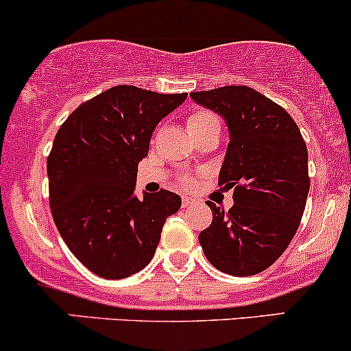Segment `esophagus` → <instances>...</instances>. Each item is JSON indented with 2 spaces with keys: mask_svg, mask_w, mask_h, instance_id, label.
Segmentation results:
<instances>
[{
  "mask_svg": "<svg viewBox=\"0 0 351 351\" xmlns=\"http://www.w3.org/2000/svg\"><path fill=\"white\" fill-rule=\"evenodd\" d=\"M195 203H196V199L191 198V196H186V195L182 196V206H183V208L195 205Z\"/></svg>",
  "mask_w": 351,
  "mask_h": 351,
  "instance_id": "esophagus-1",
  "label": "esophagus"
}]
</instances>
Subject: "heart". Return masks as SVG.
I'll use <instances>...</instances> for the list:
<instances>
[{
    "instance_id": "b5f03b06",
    "label": "heart",
    "mask_w": 351,
    "mask_h": 351,
    "mask_svg": "<svg viewBox=\"0 0 351 351\" xmlns=\"http://www.w3.org/2000/svg\"><path fill=\"white\" fill-rule=\"evenodd\" d=\"M186 128L188 132L191 133V136L195 138L196 134L205 132V130L219 128V119L217 114L211 113V111L196 110L190 114V117H188ZM193 183H195V178H191V176H183L182 178V184H184V186H190V184Z\"/></svg>"
}]
</instances>
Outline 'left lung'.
<instances>
[{
    "mask_svg": "<svg viewBox=\"0 0 351 351\" xmlns=\"http://www.w3.org/2000/svg\"><path fill=\"white\" fill-rule=\"evenodd\" d=\"M190 96L228 125L218 184L233 188L234 202L228 211L206 202L213 221L199 233V245L219 271L256 275L282 256L302 221L310 190L305 140L285 108L250 86Z\"/></svg>",
    "mask_w": 351,
    "mask_h": 351,
    "instance_id": "8db88e82",
    "label": "left lung"
}]
</instances>
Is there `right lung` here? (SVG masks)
Wrapping results in <instances>:
<instances>
[{
	"mask_svg": "<svg viewBox=\"0 0 351 351\" xmlns=\"http://www.w3.org/2000/svg\"><path fill=\"white\" fill-rule=\"evenodd\" d=\"M184 99L118 84L82 103L58 130L46 163L53 219L69 252L101 278L143 269L182 206L168 190L138 199L134 184L156 125Z\"/></svg>",
	"mask_w": 351,
	"mask_h": 351,
	"instance_id": "add662e5",
	"label": "right lung"
}]
</instances>
